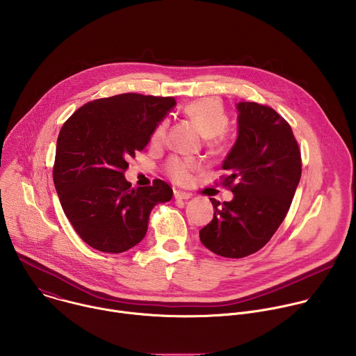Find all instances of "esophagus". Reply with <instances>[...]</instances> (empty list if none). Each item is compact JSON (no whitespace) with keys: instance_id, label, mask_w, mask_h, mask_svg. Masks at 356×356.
I'll use <instances>...</instances> for the list:
<instances>
[{"instance_id":"1","label":"esophagus","mask_w":356,"mask_h":356,"mask_svg":"<svg viewBox=\"0 0 356 356\" xmlns=\"http://www.w3.org/2000/svg\"><path fill=\"white\" fill-rule=\"evenodd\" d=\"M191 197L190 193L181 191V190H175V198L176 200H188Z\"/></svg>"}]
</instances>
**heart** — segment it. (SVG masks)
<instances>
[{
  "mask_svg": "<svg viewBox=\"0 0 356 356\" xmlns=\"http://www.w3.org/2000/svg\"><path fill=\"white\" fill-rule=\"evenodd\" d=\"M183 113L187 118H190L193 122L197 124L201 134L207 136V142L211 146H216L221 142L222 134L227 131L229 118L224 108V106L220 103L217 98L213 97H204L198 98L188 103ZM169 122L168 120L161 121L154 132L150 135V143L152 145H161L165 142L166 132H168ZM200 169V163L194 159L187 158H170L165 166V170L168 176L180 184H186L191 180V176L194 172Z\"/></svg>",
  "mask_w": 356,
  "mask_h": 356,
  "instance_id": "heart-1",
  "label": "heart"
}]
</instances>
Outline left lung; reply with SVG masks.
<instances>
[{"label": "left lung", "mask_w": 356, "mask_h": 356, "mask_svg": "<svg viewBox=\"0 0 356 356\" xmlns=\"http://www.w3.org/2000/svg\"><path fill=\"white\" fill-rule=\"evenodd\" d=\"M238 138L222 162V204L210 198L214 217L200 241L224 258L239 259L264 248L284 220L301 177V154L289 122L273 108L239 103Z\"/></svg>", "instance_id": "1"}]
</instances>
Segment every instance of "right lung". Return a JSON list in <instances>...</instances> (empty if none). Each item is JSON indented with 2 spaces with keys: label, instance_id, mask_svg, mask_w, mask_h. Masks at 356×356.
<instances>
[{
  "label": "right lung",
  "instance_id": "right-lung-1",
  "mask_svg": "<svg viewBox=\"0 0 356 356\" xmlns=\"http://www.w3.org/2000/svg\"><path fill=\"white\" fill-rule=\"evenodd\" d=\"M175 104L173 97L125 92L90 101L63 124L54 181L67 220L91 248L131 249L143 239L152 209L172 200L163 180L132 188L124 173Z\"/></svg>",
  "mask_w": 356,
  "mask_h": 356
}]
</instances>
